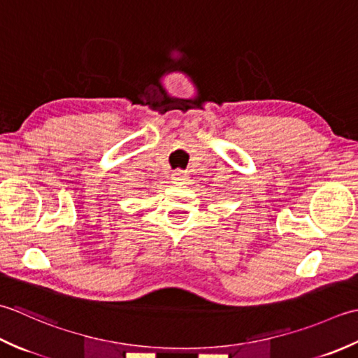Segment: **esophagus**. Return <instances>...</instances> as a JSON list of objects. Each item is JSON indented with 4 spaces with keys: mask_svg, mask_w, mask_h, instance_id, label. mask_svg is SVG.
I'll use <instances>...</instances> for the list:
<instances>
[{
    "mask_svg": "<svg viewBox=\"0 0 358 358\" xmlns=\"http://www.w3.org/2000/svg\"><path fill=\"white\" fill-rule=\"evenodd\" d=\"M171 180L174 182V184H185V182L188 180V174H187V171L176 170L171 173Z\"/></svg>",
    "mask_w": 358,
    "mask_h": 358,
    "instance_id": "34e87169",
    "label": "esophagus"
}]
</instances>
